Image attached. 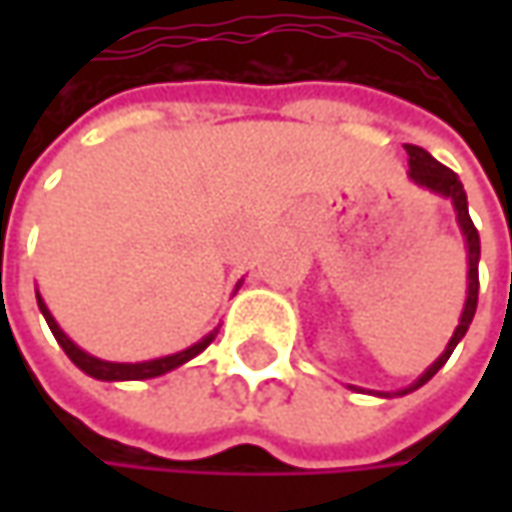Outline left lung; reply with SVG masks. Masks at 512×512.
I'll return each mask as SVG.
<instances>
[{
  "label": "left lung",
  "mask_w": 512,
  "mask_h": 512,
  "mask_svg": "<svg viewBox=\"0 0 512 512\" xmlns=\"http://www.w3.org/2000/svg\"><path fill=\"white\" fill-rule=\"evenodd\" d=\"M404 150H407V156H410V173H407V176H410V179H413L419 187H427V190L439 193V196H444V199H450L453 207H456V219H459V227H462V233H464V247H467V302H464L459 327L453 330V336H450V342H447V347H444L442 356L430 364L416 382L410 384V387H404V390H399L396 396H404V393H410V390H419L422 384L430 382V379L442 370L444 362L450 359V353L456 350V344L464 339L467 327H470L473 316H476V305H479V256H482L479 230H476L473 219H470V213H467V193H464L459 176H456L450 168H444L442 162H436V159H433V156H430L424 148L404 145ZM379 396H387V393H379Z\"/></svg>",
  "instance_id": "1"
}]
</instances>
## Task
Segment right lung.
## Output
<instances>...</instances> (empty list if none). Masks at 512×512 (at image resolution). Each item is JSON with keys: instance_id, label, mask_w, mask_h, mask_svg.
I'll return each mask as SVG.
<instances>
[{"instance_id": "add662e5", "label": "right lung", "mask_w": 512, "mask_h": 512, "mask_svg": "<svg viewBox=\"0 0 512 512\" xmlns=\"http://www.w3.org/2000/svg\"><path fill=\"white\" fill-rule=\"evenodd\" d=\"M242 287V282L236 285V290ZM36 302H39V310H42V316H45V322H48L50 333L56 336V342L62 344V350L68 353V359L79 370H85L88 376L93 379H99V382H142V379H153V376H162V373H168L173 367H179V364L190 362L193 356H199L202 350H205L207 344L216 339V333H219V327L216 330H210L205 339H199L196 344H190L187 350H179V353H173V356H162V359H150V362H136V364H125V362H105V359H96V356H90L85 353L79 344H73L65 336V330L56 325V319L50 316V310L42 302V296L36 293Z\"/></svg>"}]
</instances>
